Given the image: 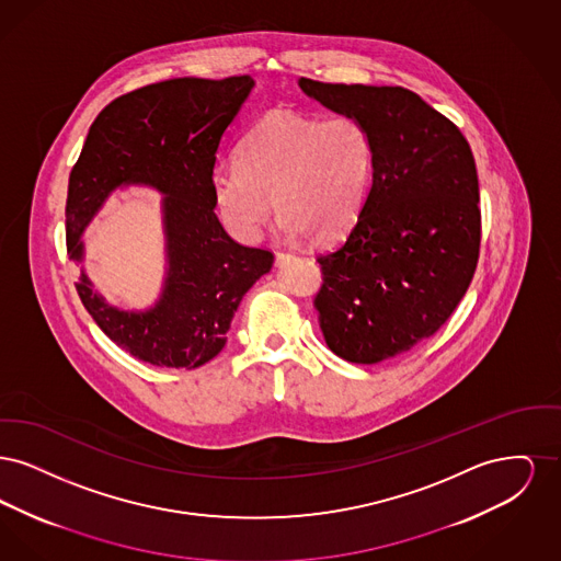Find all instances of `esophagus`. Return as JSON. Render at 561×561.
Listing matches in <instances>:
<instances>
[{
    "label": "esophagus",
    "mask_w": 561,
    "mask_h": 561,
    "mask_svg": "<svg viewBox=\"0 0 561 561\" xmlns=\"http://www.w3.org/2000/svg\"><path fill=\"white\" fill-rule=\"evenodd\" d=\"M290 259H293L290 252H284V250H277V252H275V263H277V265H282V263H286V261H290Z\"/></svg>",
    "instance_id": "1"
}]
</instances>
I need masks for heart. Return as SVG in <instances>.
<instances>
[{
  "label": "heart",
  "mask_w": 561,
  "mask_h": 561,
  "mask_svg": "<svg viewBox=\"0 0 561 561\" xmlns=\"http://www.w3.org/2000/svg\"><path fill=\"white\" fill-rule=\"evenodd\" d=\"M236 168L213 176L216 213L231 236L256 240L273 210L286 233L341 238L362 213L374 172L368 128L351 115L265 113L241 138Z\"/></svg>",
  "instance_id": "1"
}]
</instances>
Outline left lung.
Masks as SVG:
<instances>
[{
	"mask_svg": "<svg viewBox=\"0 0 561 561\" xmlns=\"http://www.w3.org/2000/svg\"><path fill=\"white\" fill-rule=\"evenodd\" d=\"M298 83L373 136V187L347 240L318 256L313 305L328 347L351 364H378L433 336L473 279L476 160L453 122L401 85Z\"/></svg>",
	"mask_w": 561,
	"mask_h": 561,
	"instance_id": "8db88e82",
	"label": "left lung"
}]
</instances>
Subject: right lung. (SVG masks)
<instances>
[{
	"label": "right lung",
	"mask_w": 561,
	"mask_h": 561,
	"mask_svg": "<svg viewBox=\"0 0 561 561\" xmlns=\"http://www.w3.org/2000/svg\"><path fill=\"white\" fill-rule=\"evenodd\" d=\"M248 76L160 81L117 96L92 122L69 174L67 252L80 261L81 231L122 185L163 197L168 277L149 311H119L81 273L76 290L108 339L136 359L193 370L216 357L243 294L273 265V252L227 236L214 214L216 151L248 99Z\"/></svg>",
	"instance_id": "obj_1"
}]
</instances>
